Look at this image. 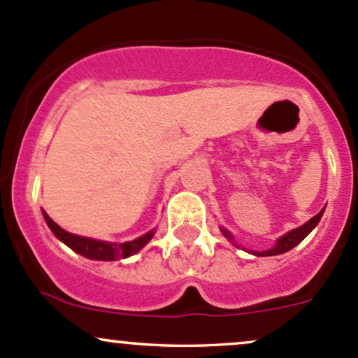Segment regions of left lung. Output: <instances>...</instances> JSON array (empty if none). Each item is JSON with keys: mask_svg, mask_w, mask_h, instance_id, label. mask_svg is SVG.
<instances>
[{"mask_svg": "<svg viewBox=\"0 0 358 358\" xmlns=\"http://www.w3.org/2000/svg\"><path fill=\"white\" fill-rule=\"evenodd\" d=\"M324 209H326V206H324L323 209H321L320 212H317V214L314 215V217L309 219L308 222L302 224L301 227H296V229L289 231V233H285L284 236L278 238L277 241H275V245H273L272 248H270V250H265V251H253V250H251V251H248V253L255 255V257H275V255L287 253V251H289V250H292L294 246L299 245V243L302 241V239H304L306 236H308V234L311 233V231L314 229V227L317 226V222H320V221H321V217H323V212H324ZM221 233H222L224 236H226L227 239H229V241L233 243L234 246H238L236 243H234L233 234H231L229 231L226 229V227H221ZM238 248H239V246H238Z\"/></svg>", "mask_w": 358, "mask_h": 358, "instance_id": "obj_1", "label": "left lung"}]
</instances>
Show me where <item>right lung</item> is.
<instances>
[{
    "mask_svg": "<svg viewBox=\"0 0 358 358\" xmlns=\"http://www.w3.org/2000/svg\"><path fill=\"white\" fill-rule=\"evenodd\" d=\"M42 215H44L47 226H49V229L52 231L54 236H56L59 241H62L66 246H69L71 250L80 253L81 257L90 258V260L115 262V260H120V258L132 257V255H136L137 251L143 250L144 246L151 241L156 233L155 229H151L149 233L132 239V241L110 243V241H101V239L78 236V234L68 233V231L62 229L61 226H57V224L47 215L45 210H42Z\"/></svg>",
    "mask_w": 358,
    "mask_h": 358,
    "instance_id": "add662e5",
    "label": "right lung"
}]
</instances>
